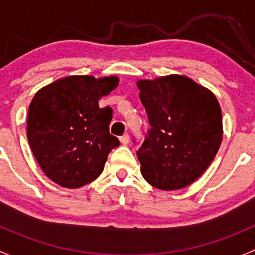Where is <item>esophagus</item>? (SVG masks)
<instances>
[{"label": "esophagus", "instance_id": "34e87169", "mask_svg": "<svg viewBox=\"0 0 255 255\" xmlns=\"http://www.w3.org/2000/svg\"><path fill=\"white\" fill-rule=\"evenodd\" d=\"M120 142H122V145H128V133H125V135H123L122 137H120Z\"/></svg>", "mask_w": 255, "mask_h": 255}]
</instances>
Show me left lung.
I'll return each instance as SVG.
<instances>
[{"instance_id": "left-lung-1", "label": "left lung", "mask_w": 255, "mask_h": 255, "mask_svg": "<svg viewBox=\"0 0 255 255\" xmlns=\"http://www.w3.org/2000/svg\"><path fill=\"white\" fill-rule=\"evenodd\" d=\"M136 85L151 125L136 152L141 174L161 190L185 188L203 175L222 142L219 101L182 75L138 80Z\"/></svg>"}]
</instances>
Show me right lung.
Returning <instances> with one entry per match:
<instances>
[{
  "mask_svg": "<svg viewBox=\"0 0 255 255\" xmlns=\"http://www.w3.org/2000/svg\"><path fill=\"white\" fill-rule=\"evenodd\" d=\"M119 85L117 76H67L40 88L31 99L27 137L41 170L69 189L96 180L119 140L109 133L113 110L99 99Z\"/></svg>",
  "mask_w": 255,
  "mask_h": 255,
  "instance_id": "add662e5",
  "label": "right lung"
}]
</instances>
